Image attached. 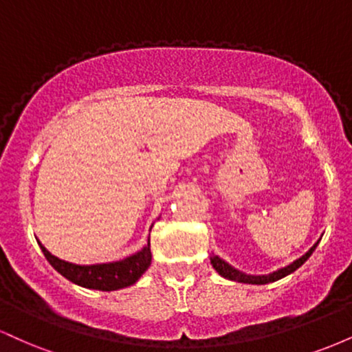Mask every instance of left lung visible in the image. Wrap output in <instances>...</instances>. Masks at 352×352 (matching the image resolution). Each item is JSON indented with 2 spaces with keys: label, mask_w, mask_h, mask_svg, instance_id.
Returning a JSON list of instances; mask_svg holds the SVG:
<instances>
[{
  "label": "left lung",
  "mask_w": 352,
  "mask_h": 352,
  "mask_svg": "<svg viewBox=\"0 0 352 352\" xmlns=\"http://www.w3.org/2000/svg\"><path fill=\"white\" fill-rule=\"evenodd\" d=\"M318 243H319V241H318ZM318 243H314V246L309 250L308 253L302 254L301 258H298V260L293 261L292 265L285 266V268L278 270V272H273L270 274H263V276H253V274H245V273L238 272V270L233 268V266H230L227 261H223L221 258H218V256H210V261H212L213 268L217 270L218 274H221V276L227 278V280L238 281V283H248V285H266V283L278 281V280H281V278L292 274L293 272H296V270L300 268V266L305 263L306 260H308L311 254H313L314 250H316Z\"/></svg>",
  "instance_id": "left-lung-1"
}]
</instances>
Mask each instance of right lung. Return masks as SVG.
<instances>
[{
	"mask_svg": "<svg viewBox=\"0 0 352 352\" xmlns=\"http://www.w3.org/2000/svg\"><path fill=\"white\" fill-rule=\"evenodd\" d=\"M39 246H41L44 256H46V260L50 261L56 272H59L64 278L76 283V285L84 286V288L89 289H99V292H114V289L134 285L145 273V270L151 266L152 261L151 240L139 253L127 256L125 260L114 261V263L89 266L74 265L69 263V261L59 260L54 254L47 252L41 243H39Z\"/></svg>",
	"mask_w": 352,
	"mask_h": 352,
	"instance_id": "1",
	"label": "right lung"
}]
</instances>
